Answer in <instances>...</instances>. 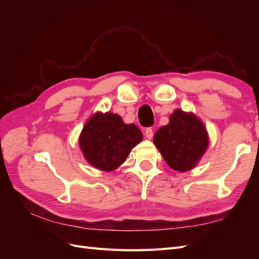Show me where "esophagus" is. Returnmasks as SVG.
I'll return each mask as SVG.
<instances>
[{
    "label": "esophagus",
    "mask_w": 259,
    "mask_h": 259,
    "mask_svg": "<svg viewBox=\"0 0 259 259\" xmlns=\"http://www.w3.org/2000/svg\"><path fill=\"white\" fill-rule=\"evenodd\" d=\"M145 135L148 139H151L153 137V131L151 127H147L145 131Z\"/></svg>",
    "instance_id": "esophagus-1"
}]
</instances>
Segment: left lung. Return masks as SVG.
Returning a JSON list of instances; mask_svg holds the SVG:
<instances>
[{"instance_id": "obj_1", "label": "left lung", "mask_w": 259, "mask_h": 259, "mask_svg": "<svg viewBox=\"0 0 259 259\" xmlns=\"http://www.w3.org/2000/svg\"><path fill=\"white\" fill-rule=\"evenodd\" d=\"M153 144L170 168L186 171L197 165L205 153L208 136L204 124L193 113L176 109L168 124L156 131Z\"/></svg>"}]
</instances>
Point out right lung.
<instances>
[{"mask_svg": "<svg viewBox=\"0 0 259 259\" xmlns=\"http://www.w3.org/2000/svg\"><path fill=\"white\" fill-rule=\"evenodd\" d=\"M142 140V132L135 124H125L119 114L96 112L84 125L79 145L91 165L111 171Z\"/></svg>", "mask_w": 259, "mask_h": 259, "instance_id": "1", "label": "right lung"}]
</instances>
